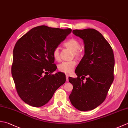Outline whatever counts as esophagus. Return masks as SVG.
I'll use <instances>...</instances> for the list:
<instances>
[{
    "label": "esophagus",
    "instance_id": "esophagus-1",
    "mask_svg": "<svg viewBox=\"0 0 128 128\" xmlns=\"http://www.w3.org/2000/svg\"><path fill=\"white\" fill-rule=\"evenodd\" d=\"M66 81H69V76L67 74L66 75Z\"/></svg>",
    "mask_w": 128,
    "mask_h": 128
}]
</instances>
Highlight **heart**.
Listing matches in <instances>:
<instances>
[{"instance_id": "b5f03b06", "label": "heart", "mask_w": 128, "mask_h": 128, "mask_svg": "<svg viewBox=\"0 0 128 128\" xmlns=\"http://www.w3.org/2000/svg\"><path fill=\"white\" fill-rule=\"evenodd\" d=\"M64 46L66 47L69 48L73 51L74 56L77 58L82 56V52L80 50V43L78 40L74 38H71L64 43ZM53 58L56 60H59L60 59V51L58 47H56L54 49L52 52ZM76 64V62L74 60L64 62H61L58 66V69L60 72L66 73V74H70L74 69Z\"/></svg>"}]
</instances>
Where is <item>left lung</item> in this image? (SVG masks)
<instances>
[{
    "instance_id": "obj_1",
    "label": "left lung",
    "mask_w": 128,
    "mask_h": 128,
    "mask_svg": "<svg viewBox=\"0 0 128 128\" xmlns=\"http://www.w3.org/2000/svg\"><path fill=\"white\" fill-rule=\"evenodd\" d=\"M72 33L84 40L85 54L75 70L78 78H69L73 86L69 99L77 110H91L105 100L114 80L113 51L96 30H74Z\"/></svg>"
}]
</instances>
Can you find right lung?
I'll return each mask as SVG.
<instances>
[{"instance_id":"obj_1","label":"right lung","mask_w":128,"mask_h":128,"mask_svg":"<svg viewBox=\"0 0 128 128\" xmlns=\"http://www.w3.org/2000/svg\"><path fill=\"white\" fill-rule=\"evenodd\" d=\"M72 31L40 26L16 43L12 74L18 96L27 104L35 107L46 104L66 82L63 73L52 74L56 69L52 52Z\"/></svg>"}]
</instances>
